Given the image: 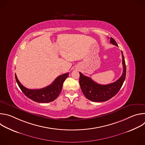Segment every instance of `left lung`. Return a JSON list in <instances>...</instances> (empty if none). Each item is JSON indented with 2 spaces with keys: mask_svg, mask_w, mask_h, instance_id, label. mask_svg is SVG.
I'll use <instances>...</instances> for the list:
<instances>
[{
  "mask_svg": "<svg viewBox=\"0 0 145 145\" xmlns=\"http://www.w3.org/2000/svg\"><path fill=\"white\" fill-rule=\"evenodd\" d=\"M110 43L118 46L116 41L111 37L110 38ZM121 56L123 68V73L118 80L112 83L107 85L99 84L90 77L79 72V82L81 89L88 100L95 102L105 101L111 99L118 93L125 81L126 75V66L122 51Z\"/></svg>",
  "mask_w": 145,
  "mask_h": 145,
  "instance_id": "obj_1",
  "label": "left lung"
}]
</instances>
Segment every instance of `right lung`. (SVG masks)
<instances>
[{
  "mask_svg": "<svg viewBox=\"0 0 145 145\" xmlns=\"http://www.w3.org/2000/svg\"><path fill=\"white\" fill-rule=\"evenodd\" d=\"M15 76L19 87L27 97L35 102L45 103L51 102L57 98L61 92L65 80L69 76V73L59 76L50 85L38 89L26 88L19 82L16 74Z\"/></svg>",
  "mask_w": 145,
  "mask_h": 145,
  "instance_id": "right-lung-1",
  "label": "right lung"
}]
</instances>
